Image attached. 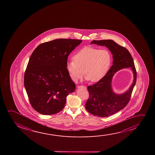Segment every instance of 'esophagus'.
I'll return each mask as SVG.
<instances>
[{
	"label": "esophagus",
	"instance_id": "obj_1",
	"mask_svg": "<svg viewBox=\"0 0 155 155\" xmlns=\"http://www.w3.org/2000/svg\"><path fill=\"white\" fill-rule=\"evenodd\" d=\"M77 87H78V88H79H79H83V89H86V88H87V87H86V86H84V85H81V86H77Z\"/></svg>",
	"mask_w": 155,
	"mask_h": 155
}]
</instances>
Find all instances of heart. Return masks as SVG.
Returning a JSON list of instances; mask_svg holds the SVG:
<instances>
[{
    "label": "heart",
    "instance_id": "obj_1",
    "mask_svg": "<svg viewBox=\"0 0 155 155\" xmlns=\"http://www.w3.org/2000/svg\"><path fill=\"white\" fill-rule=\"evenodd\" d=\"M72 61L66 63L69 76L77 82L85 74L87 80L97 82L107 74L111 63V54L107 49L85 46L73 56Z\"/></svg>",
    "mask_w": 155,
    "mask_h": 155
}]
</instances>
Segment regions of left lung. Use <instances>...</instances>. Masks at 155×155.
Returning a JSON list of instances; mask_svg holds the SVG:
<instances>
[{"instance_id": "obj_1", "label": "left lung", "mask_w": 155, "mask_h": 155, "mask_svg": "<svg viewBox=\"0 0 155 155\" xmlns=\"http://www.w3.org/2000/svg\"><path fill=\"white\" fill-rule=\"evenodd\" d=\"M92 44L106 46L112 54L114 61L113 65L106 75L96 84L87 87L89 98L85 104V108L94 116L107 117L127 106L136 83L137 72L132 56L124 47L110 39L93 41ZM126 67H131L132 69L134 76L133 83L124 93L115 94L111 89L112 77L116 71Z\"/></svg>"}]
</instances>
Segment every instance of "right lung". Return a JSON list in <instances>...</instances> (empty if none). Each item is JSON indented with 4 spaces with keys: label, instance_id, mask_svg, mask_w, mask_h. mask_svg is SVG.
I'll list each match as a JSON object with an SVG mask.
<instances>
[{
    "label": "right lung",
    "instance_id": "obj_1",
    "mask_svg": "<svg viewBox=\"0 0 155 155\" xmlns=\"http://www.w3.org/2000/svg\"><path fill=\"white\" fill-rule=\"evenodd\" d=\"M81 41L58 39L41 44L33 51L24 74V86L36 111L51 115L63 109L66 97L76 89L66 70L68 57Z\"/></svg>",
    "mask_w": 155,
    "mask_h": 155
}]
</instances>
